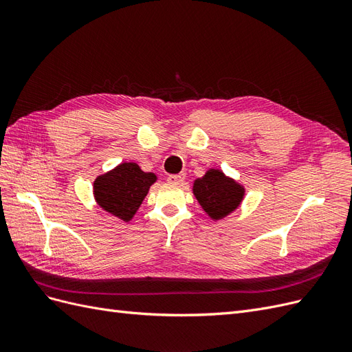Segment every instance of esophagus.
<instances>
[{
    "mask_svg": "<svg viewBox=\"0 0 352 352\" xmlns=\"http://www.w3.org/2000/svg\"><path fill=\"white\" fill-rule=\"evenodd\" d=\"M167 180H168L170 184H182L184 180H185V175H184V173L172 175V176H168V177H167Z\"/></svg>",
    "mask_w": 352,
    "mask_h": 352,
    "instance_id": "obj_1",
    "label": "esophagus"
}]
</instances>
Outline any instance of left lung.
<instances>
[{"instance_id": "1", "label": "left lung", "mask_w": 352, "mask_h": 352, "mask_svg": "<svg viewBox=\"0 0 352 352\" xmlns=\"http://www.w3.org/2000/svg\"><path fill=\"white\" fill-rule=\"evenodd\" d=\"M192 192L208 217L220 220L235 211L243 199L245 189L219 168H210L194 182Z\"/></svg>"}]
</instances>
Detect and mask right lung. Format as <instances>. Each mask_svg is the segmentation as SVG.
I'll list each match as a JSON object with an SVG mask.
<instances>
[{
	"mask_svg": "<svg viewBox=\"0 0 352 352\" xmlns=\"http://www.w3.org/2000/svg\"><path fill=\"white\" fill-rule=\"evenodd\" d=\"M155 180L136 163H122L94 180V197L105 212L131 221Z\"/></svg>",
	"mask_w": 352,
	"mask_h": 352,
	"instance_id": "right-lung-1",
	"label": "right lung"
}]
</instances>
